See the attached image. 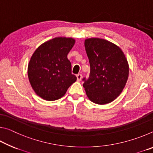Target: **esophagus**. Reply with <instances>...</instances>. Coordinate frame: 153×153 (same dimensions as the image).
<instances>
[{
  "label": "esophagus",
  "mask_w": 153,
  "mask_h": 153,
  "mask_svg": "<svg viewBox=\"0 0 153 153\" xmlns=\"http://www.w3.org/2000/svg\"><path fill=\"white\" fill-rule=\"evenodd\" d=\"M77 79L78 80V81H80V80L82 79V75L81 74H77Z\"/></svg>",
  "instance_id": "obj_1"
}]
</instances>
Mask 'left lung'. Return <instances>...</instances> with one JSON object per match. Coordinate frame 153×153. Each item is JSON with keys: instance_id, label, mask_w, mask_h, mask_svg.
<instances>
[{"instance_id": "1", "label": "left lung", "mask_w": 153, "mask_h": 153, "mask_svg": "<svg viewBox=\"0 0 153 153\" xmlns=\"http://www.w3.org/2000/svg\"><path fill=\"white\" fill-rule=\"evenodd\" d=\"M85 48L90 65V76L83 78V86L92 102L105 105L119 97L126 86L129 65L123 51L104 39L85 40Z\"/></svg>"}]
</instances>
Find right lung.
Instances as JSON below:
<instances>
[{
    "instance_id": "add662e5",
    "label": "right lung",
    "mask_w": 153,
    "mask_h": 153,
    "mask_svg": "<svg viewBox=\"0 0 153 153\" xmlns=\"http://www.w3.org/2000/svg\"><path fill=\"white\" fill-rule=\"evenodd\" d=\"M74 44V38H55L41 45L32 55L27 67L28 78L36 94L43 99H59L76 81L67 59Z\"/></svg>"
}]
</instances>
